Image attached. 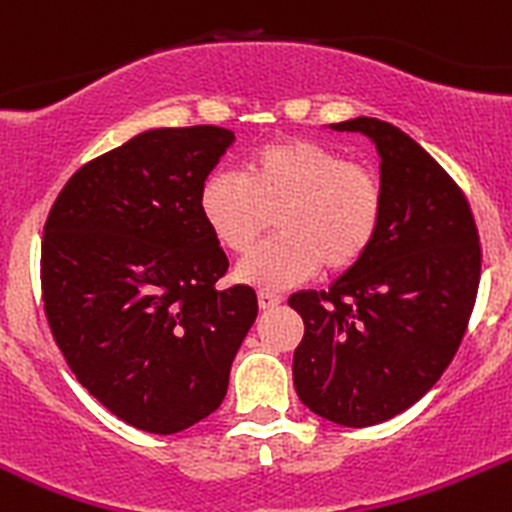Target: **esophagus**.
Masks as SVG:
<instances>
[{
  "label": "esophagus",
  "mask_w": 512,
  "mask_h": 512,
  "mask_svg": "<svg viewBox=\"0 0 512 512\" xmlns=\"http://www.w3.org/2000/svg\"><path fill=\"white\" fill-rule=\"evenodd\" d=\"M257 302H260L262 310H272V307H277L282 302L280 295H275V292H267V290H260L257 292Z\"/></svg>",
  "instance_id": "esophagus-1"
}]
</instances>
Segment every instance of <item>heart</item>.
I'll return each instance as SVG.
<instances>
[{"instance_id":"heart-1","label":"heart","mask_w":512,"mask_h":512,"mask_svg":"<svg viewBox=\"0 0 512 512\" xmlns=\"http://www.w3.org/2000/svg\"><path fill=\"white\" fill-rule=\"evenodd\" d=\"M385 212V192L372 170L352 165L332 147L302 137L267 142L247 157L245 175L212 172L200 190V215L232 255H247L237 275L282 290L315 275L345 272L370 252Z\"/></svg>"}]
</instances>
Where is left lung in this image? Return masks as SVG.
<instances>
[{
	"mask_svg": "<svg viewBox=\"0 0 512 512\" xmlns=\"http://www.w3.org/2000/svg\"><path fill=\"white\" fill-rule=\"evenodd\" d=\"M330 127L375 142L385 212L355 267L287 300L305 322L292 380L315 415L367 428L418 403L458 352L478 295L480 240L460 187L413 137L375 117Z\"/></svg>",
	"mask_w": 512,
	"mask_h": 512,
	"instance_id": "8db88e82",
	"label": "left lung"
}]
</instances>
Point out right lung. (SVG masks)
<instances>
[{"instance_id":"add662e5","label":"right lung","mask_w":512,"mask_h":512,"mask_svg":"<svg viewBox=\"0 0 512 512\" xmlns=\"http://www.w3.org/2000/svg\"><path fill=\"white\" fill-rule=\"evenodd\" d=\"M235 135L160 127L79 167L49 210L42 300L89 395L132 428L172 435L225 400L257 317L252 287L217 290L227 255L200 190Z\"/></svg>"}]
</instances>
